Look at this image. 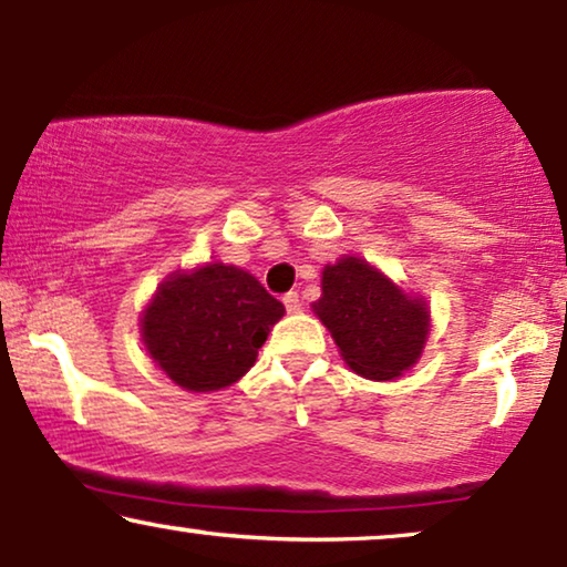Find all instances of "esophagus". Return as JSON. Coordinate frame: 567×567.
Segmentation results:
<instances>
[{"label":"esophagus","instance_id":"34e87169","mask_svg":"<svg viewBox=\"0 0 567 567\" xmlns=\"http://www.w3.org/2000/svg\"><path fill=\"white\" fill-rule=\"evenodd\" d=\"M284 305H286V312L289 315H297V312H301V299H299V293L297 291H289L284 297Z\"/></svg>","mask_w":567,"mask_h":567}]
</instances>
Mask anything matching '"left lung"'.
Instances as JSON below:
<instances>
[{
  "instance_id": "obj_1",
  "label": "left lung",
  "mask_w": 567,
  "mask_h": 567,
  "mask_svg": "<svg viewBox=\"0 0 567 567\" xmlns=\"http://www.w3.org/2000/svg\"><path fill=\"white\" fill-rule=\"evenodd\" d=\"M340 355L359 377L390 382L413 369L431 332V307L359 255L322 268V297L312 305Z\"/></svg>"
}]
</instances>
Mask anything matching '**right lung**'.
I'll return each instance as SVG.
<instances>
[{
  "label": "right lung",
  "instance_id": "obj_1",
  "mask_svg": "<svg viewBox=\"0 0 567 567\" xmlns=\"http://www.w3.org/2000/svg\"><path fill=\"white\" fill-rule=\"evenodd\" d=\"M286 315L247 270L204 262L173 270L138 317L144 351L188 392H219L239 382L258 348Z\"/></svg>",
  "mask_w": 567,
  "mask_h": 567
}]
</instances>
